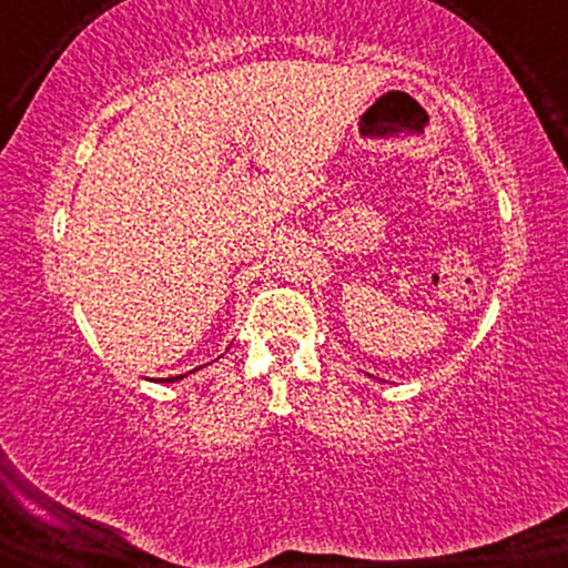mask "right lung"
Segmentation results:
<instances>
[{"label": "right lung", "mask_w": 568, "mask_h": 568, "mask_svg": "<svg viewBox=\"0 0 568 568\" xmlns=\"http://www.w3.org/2000/svg\"><path fill=\"white\" fill-rule=\"evenodd\" d=\"M193 372H196V369H193ZM185 375H178V377H160L158 379V383H175V379H183Z\"/></svg>", "instance_id": "obj_1"}]
</instances>
